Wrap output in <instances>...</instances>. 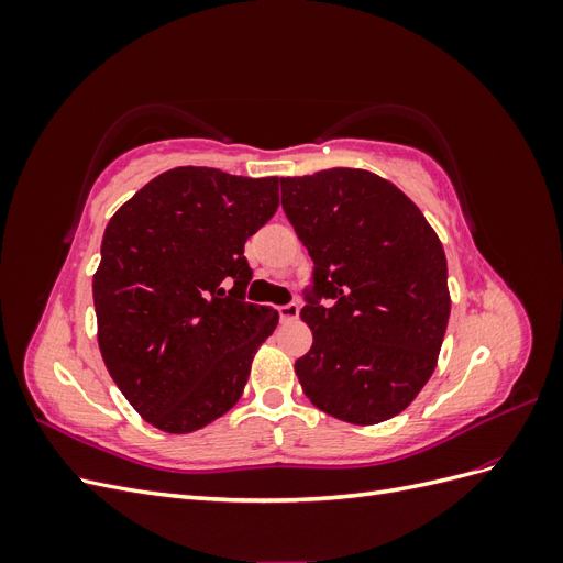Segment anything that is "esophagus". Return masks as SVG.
Here are the masks:
<instances>
[{
  "label": "esophagus",
  "mask_w": 563,
  "mask_h": 563,
  "mask_svg": "<svg viewBox=\"0 0 563 563\" xmlns=\"http://www.w3.org/2000/svg\"><path fill=\"white\" fill-rule=\"evenodd\" d=\"M300 317V305L298 302H286V305H279V319L284 323L288 321H296Z\"/></svg>",
  "instance_id": "1"
}]
</instances>
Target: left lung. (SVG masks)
<instances>
[{"instance_id": "8db88e82", "label": "left lung", "mask_w": 563, "mask_h": 563, "mask_svg": "<svg viewBox=\"0 0 563 563\" xmlns=\"http://www.w3.org/2000/svg\"><path fill=\"white\" fill-rule=\"evenodd\" d=\"M282 209L314 263L296 362L308 399L354 424L395 418L430 380L451 314L439 236L395 185L362 168L282 178Z\"/></svg>"}]
</instances>
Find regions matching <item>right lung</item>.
<instances>
[{"label": "right lung", "mask_w": 563, "mask_h": 563, "mask_svg": "<svg viewBox=\"0 0 563 563\" xmlns=\"http://www.w3.org/2000/svg\"><path fill=\"white\" fill-rule=\"evenodd\" d=\"M279 183L178 166L106 228L93 277L100 354L129 404L164 432H195L230 411L277 327L275 310L246 302L244 244L275 216Z\"/></svg>", "instance_id": "right-lung-1"}]
</instances>
